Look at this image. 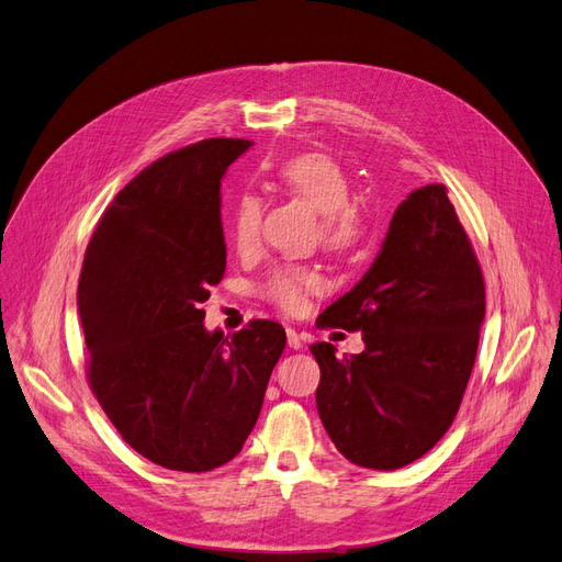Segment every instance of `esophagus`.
<instances>
[{
  "label": "esophagus",
  "instance_id": "34e87169",
  "mask_svg": "<svg viewBox=\"0 0 562 562\" xmlns=\"http://www.w3.org/2000/svg\"><path fill=\"white\" fill-rule=\"evenodd\" d=\"M285 335H288V347L295 351L302 349V335L295 328H285Z\"/></svg>",
  "mask_w": 562,
  "mask_h": 562
}]
</instances>
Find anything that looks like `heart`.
I'll list each match as a JSON object with an SVG mask.
<instances>
[{"mask_svg": "<svg viewBox=\"0 0 562 562\" xmlns=\"http://www.w3.org/2000/svg\"><path fill=\"white\" fill-rule=\"evenodd\" d=\"M277 178L288 192L297 194L318 215H323L321 236L326 246L342 250L359 239L361 215L349 203L351 182L345 168L335 159L328 155H318V151H304V155L285 159L279 166ZM260 220L262 203L258 196L244 192L234 199L227 217V232L236 252L248 255L258 246ZM318 285L321 277L316 271L304 267H281L271 271L265 281V295L271 302H277L279 307L295 312L304 304L307 293L316 291Z\"/></svg>", "mask_w": 562, "mask_h": 562, "instance_id": "heart-1", "label": "heart"}]
</instances>
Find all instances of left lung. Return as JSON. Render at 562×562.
Segmentation results:
<instances>
[{"instance_id": "1", "label": "left lung", "mask_w": 562, "mask_h": 562, "mask_svg": "<svg viewBox=\"0 0 562 562\" xmlns=\"http://www.w3.org/2000/svg\"><path fill=\"white\" fill-rule=\"evenodd\" d=\"M485 318V283L443 184L407 194L378 258L318 326L361 330L366 349L321 368L318 417L349 462L394 471L429 452L462 403Z\"/></svg>"}]
</instances>
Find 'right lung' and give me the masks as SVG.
Listing matches in <instances>:
<instances>
[{
	"label": "right lung",
	"mask_w": 562,
	"mask_h": 562,
	"mask_svg": "<svg viewBox=\"0 0 562 562\" xmlns=\"http://www.w3.org/2000/svg\"><path fill=\"white\" fill-rule=\"evenodd\" d=\"M250 145L209 138L149 164L100 217L81 267L93 394L135 452L173 471L241 452L285 347L274 321L232 339L203 326L227 267L220 180Z\"/></svg>",
	"instance_id": "add662e5"
}]
</instances>
